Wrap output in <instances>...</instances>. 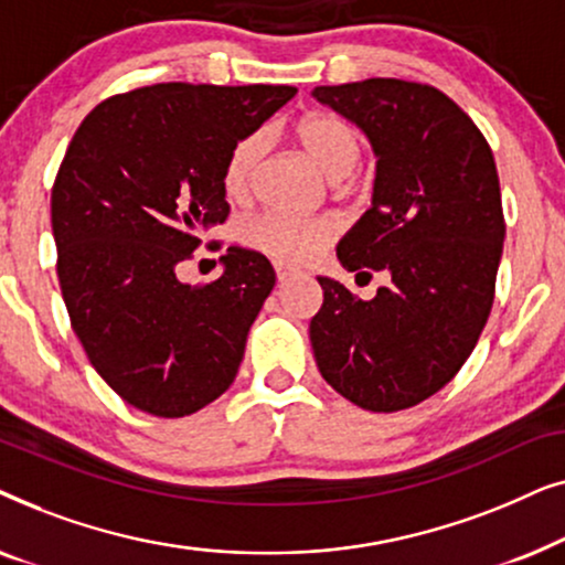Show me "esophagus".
<instances>
[{
	"label": "esophagus",
	"instance_id": "esophagus-1",
	"mask_svg": "<svg viewBox=\"0 0 565 565\" xmlns=\"http://www.w3.org/2000/svg\"><path fill=\"white\" fill-rule=\"evenodd\" d=\"M298 273L296 269H290V267H277V280L280 282H288V280H292V277H296Z\"/></svg>",
	"mask_w": 565,
	"mask_h": 565
}]
</instances>
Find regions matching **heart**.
I'll return each mask as SVG.
<instances>
[{
    "mask_svg": "<svg viewBox=\"0 0 565 565\" xmlns=\"http://www.w3.org/2000/svg\"><path fill=\"white\" fill-rule=\"evenodd\" d=\"M292 136L306 157L329 180H344L360 164V141L342 118L329 113H311L300 118ZM265 134H249L231 146L223 167V190L242 203L257 188L265 157ZM244 238L254 249L265 252L280 265H306L334 238V223L323 218H298L288 213H262L246 223Z\"/></svg>",
    "mask_w": 565,
    "mask_h": 565,
    "instance_id": "b5f03b06",
    "label": "heart"
}]
</instances>
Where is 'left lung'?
<instances>
[{
    "label": "left lung",
    "mask_w": 565,
    "mask_h": 565,
    "mask_svg": "<svg viewBox=\"0 0 565 565\" xmlns=\"http://www.w3.org/2000/svg\"><path fill=\"white\" fill-rule=\"evenodd\" d=\"M370 138L373 205L337 246L344 269L388 273L373 300L319 277L311 347L323 381L367 412H401L452 381L491 313L504 249L499 174L476 122L404 79L316 87Z\"/></svg>",
    "instance_id": "1"
}]
</instances>
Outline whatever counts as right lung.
Masks as SVG:
<instances>
[{"label":"right lung","instance_id":"add662e5","mask_svg":"<svg viewBox=\"0 0 565 565\" xmlns=\"http://www.w3.org/2000/svg\"><path fill=\"white\" fill-rule=\"evenodd\" d=\"M296 92L151 84L99 103L68 143L51 192L61 296L92 367L146 414L180 419L234 383L275 269L242 246L207 285L177 267L226 221L231 146Z\"/></svg>","mask_w":565,"mask_h":565}]
</instances>
